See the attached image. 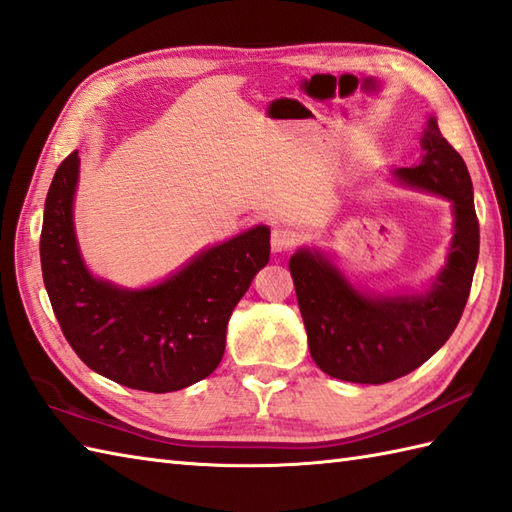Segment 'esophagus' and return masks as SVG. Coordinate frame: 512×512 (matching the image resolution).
I'll return each instance as SVG.
<instances>
[{
    "mask_svg": "<svg viewBox=\"0 0 512 512\" xmlns=\"http://www.w3.org/2000/svg\"><path fill=\"white\" fill-rule=\"evenodd\" d=\"M270 244H273L275 253H286V250L295 248L297 235L288 231V228H275L273 235H270Z\"/></svg>",
    "mask_w": 512,
    "mask_h": 512,
    "instance_id": "34e87169",
    "label": "esophagus"
}]
</instances>
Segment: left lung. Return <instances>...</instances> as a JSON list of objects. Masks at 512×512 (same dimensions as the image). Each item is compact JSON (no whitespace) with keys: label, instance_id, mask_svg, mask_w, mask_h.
Masks as SVG:
<instances>
[{"label":"left lung","instance_id":"left-lung-1","mask_svg":"<svg viewBox=\"0 0 512 512\" xmlns=\"http://www.w3.org/2000/svg\"><path fill=\"white\" fill-rule=\"evenodd\" d=\"M418 167L398 178L449 198L455 235L447 268L424 297H365L328 259L299 250L290 259L308 347L325 374L361 385H383L418 369L458 328L480 255V222L462 156L442 138L433 118L422 138Z\"/></svg>","mask_w":512,"mask_h":512}]
</instances>
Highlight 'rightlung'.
I'll return each mask as SVG.
<instances>
[{
	"label": "right lung",
	"mask_w": 512,
	"mask_h": 512,
	"mask_svg": "<svg viewBox=\"0 0 512 512\" xmlns=\"http://www.w3.org/2000/svg\"><path fill=\"white\" fill-rule=\"evenodd\" d=\"M79 162L72 151L54 173L39 242L43 284L63 336L85 365L118 385L167 394L198 383L220 365L231 312L268 264V226L209 248L154 288H116L88 273L76 246Z\"/></svg>",
	"instance_id": "1"
}]
</instances>
